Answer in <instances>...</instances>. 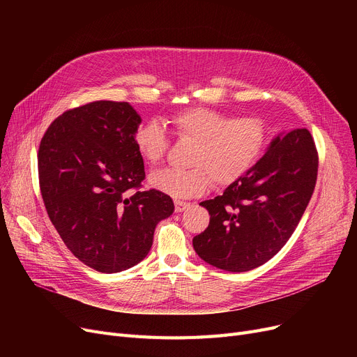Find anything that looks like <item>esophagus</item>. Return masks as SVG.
<instances>
[{"label": "esophagus", "mask_w": 357, "mask_h": 357, "mask_svg": "<svg viewBox=\"0 0 357 357\" xmlns=\"http://www.w3.org/2000/svg\"><path fill=\"white\" fill-rule=\"evenodd\" d=\"M190 205H191L190 202H186V201H179V199H176V201H175V211H176V213H182L183 210L188 208Z\"/></svg>", "instance_id": "1"}]
</instances>
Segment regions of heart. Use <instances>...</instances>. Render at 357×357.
<instances>
[{
    "label": "heart",
    "mask_w": 357,
    "mask_h": 357,
    "mask_svg": "<svg viewBox=\"0 0 357 357\" xmlns=\"http://www.w3.org/2000/svg\"><path fill=\"white\" fill-rule=\"evenodd\" d=\"M175 135L192 143L190 167H165L149 178L153 188L175 198L202 194L213 179L215 185H229L246 174L266 144V127L255 117L230 119L220 111L194 107L171 117ZM135 146L150 166L166 155L169 137L156 120L140 124L135 131Z\"/></svg>",
    "instance_id": "b5f03b06"
}]
</instances>
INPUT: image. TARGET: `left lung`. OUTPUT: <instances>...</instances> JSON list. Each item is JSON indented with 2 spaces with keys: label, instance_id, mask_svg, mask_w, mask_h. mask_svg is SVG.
Returning a JSON list of instances; mask_svg holds the SVG:
<instances>
[{
  "label": "left lung",
  "instance_id": "left-lung-1",
  "mask_svg": "<svg viewBox=\"0 0 357 357\" xmlns=\"http://www.w3.org/2000/svg\"><path fill=\"white\" fill-rule=\"evenodd\" d=\"M318 155L307 128L278 135L253 167L199 205L210 224L192 240L197 255L229 272L266 264L285 246L315 188Z\"/></svg>",
  "mask_w": 357,
  "mask_h": 357
}]
</instances>
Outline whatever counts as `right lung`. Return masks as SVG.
I'll list each match as a JSON object with an SVG mask.
<instances>
[{"mask_svg": "<svg viewBox=\"0 0 357 357\" xmlns=\"http://www.w3.org/2000/svg\"><path fill=\"white\" fill-rule=\"evenodd\" d=\"M140 116L128 102L93 101L65 111L40 142L37 165L49 218L66 248L102 273L142 261L172 198L140 191L144 165L135 146Z\"/></svg>", "mask_w": 357, "mask_h": 357, "instance_id": "1", "label": "right lung"}]
</instances>
